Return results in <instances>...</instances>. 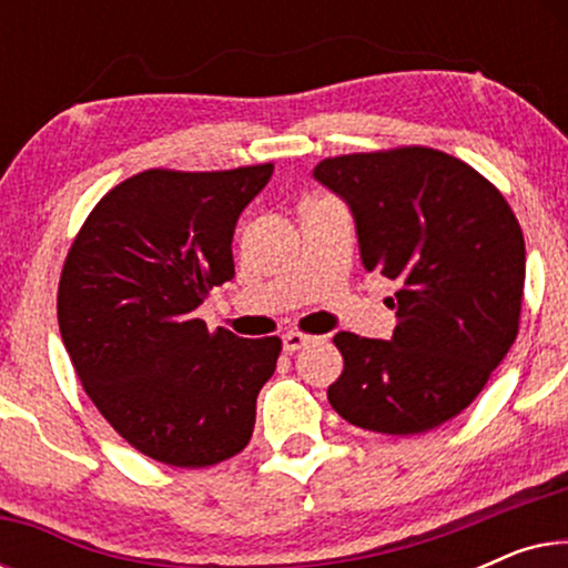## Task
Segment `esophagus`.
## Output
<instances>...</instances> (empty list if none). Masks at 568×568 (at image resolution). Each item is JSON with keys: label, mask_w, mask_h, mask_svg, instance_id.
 Masks as SVG:
<instances>
[{"label": "esophagus", "mask_w": 568, "mask_h": 568, "mask_svg": "<svg viewBox=\"0 0 568 568\" xmlns=\"http://www.w3.org/2000/svg\"><path fill=\"white\" fill-rule=\"evenodd\" d=\"M310 341H313V336H307V333L290 331V333H284L282 344H284V352H286V354H294V352H300L302 346H307Z\"/></svg>", "instance_id": "obj_1"}]
</instances>
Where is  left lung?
<instances>
[{"instance_id": "8db88e82", "label": "left lung", "mask_w": 568, "mask_h": 568, "mask_svg": "<svg viewBox=\"0 0 568 568\" xmlns=\"http://www.w3.org/2000/svg\"><path fill=\"white\" fill-rule=\"evenodd\" d=\"M315 178L352 209L367 271L398 282L390 341L341 331L344 372L328 400L379 434L437 429L476 400L515 344L525 237L491 181L432 146L317 162Z\"/></svg>"}]
</instances>
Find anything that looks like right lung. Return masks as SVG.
I'll return each mask as SVG.
<instances>
[{
  "label": "right lung",
  "instance_id": "obj_1",
  "mask_svg": "<svg viewBox=\"0 0 568 568\" xmlns=\"http://www.w3.org/2000/svg\"><path fill=\"white\" fill-rule=\"evenodd\" d=\"M274 165L152 168L98 201L69 247L57 315L77 377L108 424L173 468H209L251 442L282 338L209 331L196 307L235 276L237 216Z\"/></svg>",
  "mask_w": 568,
  "mask_h": 568
}]
</instances>
